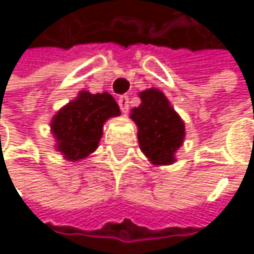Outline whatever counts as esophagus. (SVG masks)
Here are the masks:
<instances>
[{
  "mask_svg": "<svg viewBox=\"0 0 254 254\" xmlns=\"http://www.w3.org/2000/svg\"><path fill=\"white\" fill-rule=\"evenodd\" d=\"M117 102H119L122 113H125V114L128 113V110H129V97L128 96H120Z\"/></svg>",
  "mask_w": 254,
  "mask_h": 254,
  "instance_id": "34e87169",
  "label": "esophagus"
}]
</instances>
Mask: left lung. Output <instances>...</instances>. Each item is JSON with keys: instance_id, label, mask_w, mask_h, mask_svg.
Masks as SVG:
<instances>
[{"instance_id": "obj_1", "label": "left lung", "mask_w": 254, "mask_h": 254, "mask_svg": "<svg viewBox=\"0 0 254 254\" xmlns=\"http://www.w3.org/2000/svg\"><path fill=\"white\" fill-rule=\"evenodd\" d=\"M138 96L141 103L131 111V119L138 128L140 149L155 166L172 164L186 135L184 122L160 90L149 88Z\"/></svg>"}]
</instances>
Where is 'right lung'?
I'll return each instance as SVG.
<instances>
[{
    "label": "right lung",
    "mask_w": 254,
    "mask_h": 254,
    "mask_svg": "<svg viewBox=\"0 0 254 254\" xmlns=\"http://www.w3.org/2000/svg\"><path fill=\"white\" fill-rule=\"evenodd\" d=\"M116 116H120V110L111 94L80 91L55 114L50 123L56 149L70 161L88 157L97 149L103 123Z\"/></svg>",
    "instance_id": "1"
}]
</instances>
